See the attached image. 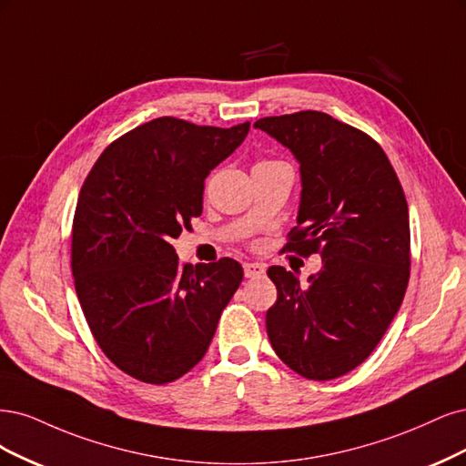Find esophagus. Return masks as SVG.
I'll return each instance as SVG.
<instances>
[{
  "label": "esophagus",
  "mask_w": 466,
  "mask_h": 466,
  "mask_svg": "<svg viewBox=\"0 0 466 466\" xmlns=\"http://www.w3.org/2000/svg\"><path fill=\"white\" fill-rule=\"evenodd\" d=\"M244 275L248 279L261 277V275H265V265L263 263H246L244 265Z\"/></svg>",
  "instance_id": "esophagus-1"
}]
</instances>
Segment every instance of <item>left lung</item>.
<instances>
[{
	"label": "left lung",
	"instance_id": "obj_1",
	"mask_svg": "<svg viewBox=\"0 0 466 466\" xmlns=\"http://www.w3.org/2000/svg\"><path fill=\"white\" fill-rule=\"evenodd\" d=\"M299 164V207L289 251L321 255L308 284L268 267L277 302L267 335L284 364L308 380L349 373L378 347L410 275L409 205L383 148L323 112L261 117L253 124Z\"/></svg>",
	"mask_w": 466,
	"mask_h": 466
}]
</instances>
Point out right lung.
I'll return each mask as SVG.
<instances>
[{
	"mask_svg": "<svg viewBox=\"0 0 466 466\" xmlns=\"http://www.w3.org/2000/svg\"><path fill=\"white\" fill-rule=\"evenodd\" d=\"M230 129L157 117L100 155L79 193L71 268L102 352L131 378L170 383L205 356L244 279L238 261L179 265L172 239L203 213L205 177L244 143Z\"/></svg>",
	"mask_w": 466,
	"mask_h": 466,
	"instance_id": "right-lung-1",
	"label": "right lung"
}]
</instances>
